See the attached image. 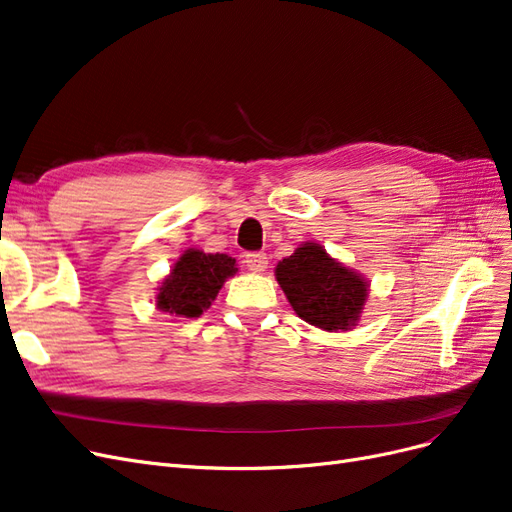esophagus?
Segmentation results:
<instances>
[{
    "mask_svg": "<svg viewBox=\"0 0 512 512\" xmlns=\"http://www.w3.org/2000/svg\"><path fill=\"white\" fill-rule=\"evenodd\" d=\"M243 262H245V267H248L254 273H262V271H267V267H269V258H267V254H262V252L245 254Z\"/></svg>",
    "mask_w": 512,
    "mask_h": 512,
    "instance_id": "obj_1",
    "label": "esophagus"
}]
</instances>
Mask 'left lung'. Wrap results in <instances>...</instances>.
I'll list each match as a JSON object with an SVG mask.
<instances>
[{"instance_id": "left-lung-1", "label": "left lung", "mask_w": 512, "mask_h": 512, "mask_svg": "<svg viewBox=\"0 0 512 512\" xmlns=\"http://www.w3.org/2000/svg\"><path fill=\"white\" fill-rule=\"evenodd\" d=\"M275 277L301 320L328 332L354 328L360 320L368 281L334 260L320 243H303L275 267Z\"/></svg>"}]
</instances>
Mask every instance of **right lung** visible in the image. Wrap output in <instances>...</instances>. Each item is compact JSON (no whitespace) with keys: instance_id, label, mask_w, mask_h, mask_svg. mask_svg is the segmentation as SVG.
<instances>
[{"instance_id":"obj_1","label":"right lung","mask_w":512,"mask_h":512,"mask_svg":"<svg viewBox=\"0 0 512 512\" xmlns=\"http://www.w3.org/2000/svg\"><path fill=\"white\" fill-rule=\"evenodd\" d=\"M235 273V258L190 248L163 279L156 294V307L180 317H199L216 301L224 281Z\"/></svg>"}]
</instances>
